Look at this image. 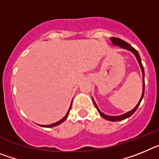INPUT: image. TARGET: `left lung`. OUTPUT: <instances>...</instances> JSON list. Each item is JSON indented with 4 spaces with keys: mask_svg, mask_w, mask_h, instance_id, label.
Wrapping results in <instances>:
<instances>
[{
    "mask_svg": "<svg viewBox=\"0 0 159 159\" xmlns=\"http://www.w3.org/2000/svg\"><path fill=\"white\" fill-rule=\"evenodd\" d=\"M111 40L112 43H113L114 45L116 46H119L120 48H124V49H127V50H128V51H130L136 57V59H137L138 62H139V66L140 67H141V70H142V72H143V94H142V96H141V99H140L139 102H138V104L136 105L135 107L133 109V110L127 112V113L123 114V115H121V116H107V115H105V114L102 113V112L100 111V110H99V108H98V107H97L96 103H95V102L94 101V99H92V100H93V102L94 104H95V107H96L97 111H99V115H100L101 116H102L103 119H107V120H109V121H112V122H116V121H121V120H123V119H127V118H129L130 116H131L135 112V111L137 110V108L139 107V106L140 102H141L142 99H143V95H144V91H145V81H144V68H143V64H142V62H141V58H140L139 57V52H138V51L136 50V49H134V48L132 47L131 45H130L128 43H127L126 41H124V40H121V39H119V38H116V37H111L110 38Z\"/></svg>",
    "mask_w": 159,
    "mask_h": 159,
    "instance_id": "obj_1",
    "label": "left lung"
}]
</instances>
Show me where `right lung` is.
I'll return each instance as SVG.
<instances>
[{
  "label": "right lung",
  "instance_id": "1",
  "mask_svg": "<svg viewBox=\"0 0 159 159\" xmlns=\"http://www.w3.org/2000/svg\"><path fill=\"white\" fill-rule=\"evenodd\" d=\"M71 104H72V101H71V106H70L69 109H68V111H67V114H66V116H64V117L62 119H60V121H58V122H57V123H53V124H50V125H41V127H56V126H57V125L60 124V123H62L63 122H64V120H65V119H67V116H68V114H69V111H70V110H71Z\"/></svg>",
  "mask_w": 159,
  "mask_h": 159
}]
</instances>
